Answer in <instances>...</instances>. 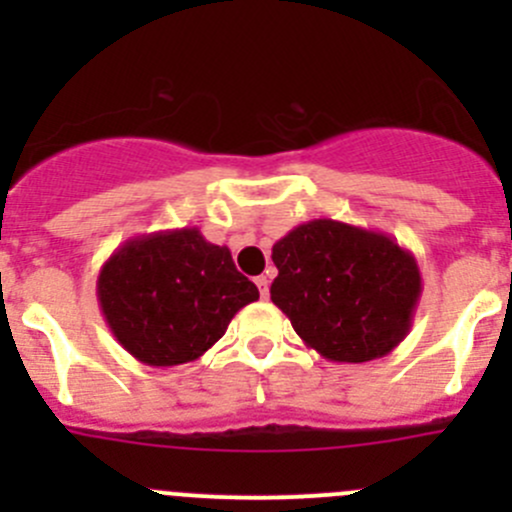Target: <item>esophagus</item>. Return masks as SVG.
<instances>
[{
    "mask_svg": "<svg viewBox=\"0 0 512 512\" xmlns=\"http://www.w3.org/2000/svg\"><path fill=\"white\" fill-rule=\"evenodd\" d=\"M255 285L260 287V294H262V299H267V294H270V280H267L265 275H260L255 280Z\"/></svg>",
    "mask_w": 512,
    "mask_h": 512,
    "instance_id": "34e87169",
    "label": "esophagus"
}]
</instances>
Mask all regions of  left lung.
Returning a JSON list of instances; mask_svg holds the SVG:
<instances>
[{"mask_svg": "<svg viewBox=\"0 0 512 512\" xmlns=\"http://www.w3.org/2000/svg\"><path fill=\"white\" fill-rule=\"evenodd\" d=\"M270 297L309 349L339 364L394 352L414 324L421 272L414 252L384 232L309 220L272 247Z\"/></svg>", "mask_w": 512, "mask_h": 512, "instance_id": "8db88e82", "label": "left lung"}]
</instances>
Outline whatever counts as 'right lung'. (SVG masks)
Instances as JSON below:
<instances>
[{
    "instance_id": "right-lung-1",
    "label": "right lung",
    "mask_w": 512,
    "mask_h": 512,
    "mask_svg": "<svg viewBox=\"0 0 512 512\" xmlns=\"http://www.w3.org/2000/svg\"><path fill=\"white\" fill-rule=\"evenodd\" d=\"M96 297L116 342L141 364L168 369L200 359L260 292L227 247L198 227H178L116 247L98 272Z\"/></svg>"
}]
</instances>
